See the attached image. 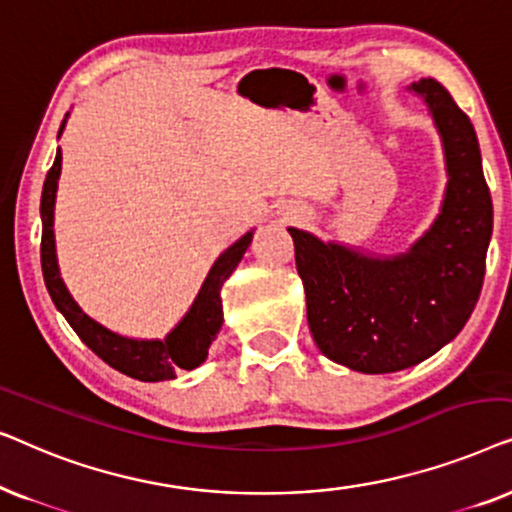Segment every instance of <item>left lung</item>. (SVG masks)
I'll return each mask as SVG.
<instances>
[{"label":"left lung","instance_id":"left-lung-1","mask_svg":"<svg viewBox=\"0 0 512 512\" xmlns=\"http://www.w3.org/2000/svg\"><path fill=\"white\" fill-rule=\"evenodd\" d=\"M408 90L429 107L445 153V198L431 228L396 256L289 228L314 342L366 375L417 366L457 338L480 298L492 240V195L471 121L436 79Z\"/></svg>","mask_w":512,"mask_h":512}]
</instances>
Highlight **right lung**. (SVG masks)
Masks as SVG:
<instances>
[{
    "mask_svg": "<svg viewBox=\"0 0 512 512\" xmlns=\"http://www.w3.org/2000/svg\"><path fill=\"white\" fill-rule=\"evenodd\" d=\"M69 116V114H67ZM65 121L60 125L58 139L65 130ZM62 170V151L58 149L53 167L46 174L44 191H41V270H44L46 289L51 293L55 307L62 317L69 321L76 335L100 356L104 363L116 368L118 373L135 377L142 382H163L174 380L179 370H193L205 363L209 354V345L221 331L223 324V305H221V286L233 275L237 263L242 261L244 251L249 249L254 230L242 235L240 240L223 251L216 258L212 270L202 282L193 305L181 317L177 326L165 335L163 340H139L128 335L114 333L111 328L102 326L100 321L88 317L76 303L67 284L60 277L58 254H55V193H58V179Z\"/></svg>",
    "mask_w": 512,
    "mask_h": 512,
    "instance_id": "1",
    "label": "right lung"
}]
</instances>
